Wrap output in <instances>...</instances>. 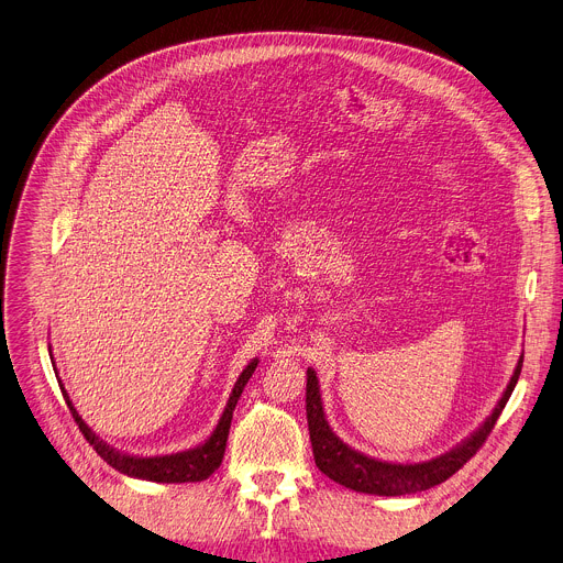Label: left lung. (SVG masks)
<instances>
[{"label": "left lung", "mask_w": 563, "mask_h": 563, "mask_svg": "<svg viewBox=\"0 0 563 563\" xmlns=\"http://www.w3.org/2000/svg\"><path fill=\"white\" fill-rule=\"evenodd\" d=\"M523 366V356L519 360L512 379H509L503 397L494 406L492 416L460 444H455L451 451L424 460V463H386V460L371 457L362 451H354L347 446L339 435L330 429L325 413H323V401H321V388L319 377L312 368H308V388H305V411H308V427H310V440L314 451V463L317 467L332 478L334 483L364 492V494H377V496H406V494H418L424 489H431L446 478H451L460 467H463L470 457L476 455V451L483 446L487 435L492 433L498 416L512 395L519 375Z\"/></svg>", "instance_id": "8db88e82"}]
</instances>
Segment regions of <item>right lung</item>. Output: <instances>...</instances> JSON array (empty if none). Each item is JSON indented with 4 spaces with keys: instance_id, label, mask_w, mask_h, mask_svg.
<instances>
[{
    "instance_id": "obj_1",
    "label": "right lung",
    "mask_w": 563,
    "mask_h": 563,
    "mask_svg": "<svg viewBox=\"0 0 563 563\" xmlns=\"http://www.w3.org/2000/svg\"><path fill=\"white\" fill-rule=\"evenodd\" d=\"M255 366H258V360H251L249 366L240 373L224 413L216 427V431L211 433L209 440H203V444L188 449V451H179V453H170V455H152V457H139V455H128L121 453L117 449H112L108 442L100 440L78 416V411L74 408L63 382L60 390L63 397L69 406V411L78 424V429L82 431L85 440L96 449V453L106 460V463L114 470H119L125 476L132 478H141V481H155V483H199V481H207L220 465H222V457H224V449H227V438H229V429H231V420H233V411H235V404L249 382V377L253 375ZM56 371V368H54ZM58 377V375H56Z\"/></svg>"
}]
</instances>
